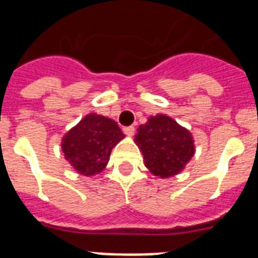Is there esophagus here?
<instances>
[{"instance_id":"obj_1","label":"esophagus","mask_w":258,"mask_h":258,"mask_svg":"<svg viewBox=\"0 0 258 258\" xmlns=\"http://www.w3.org/2000/svg\"><path fill=\"white\" fill-rule=\"evenodd\" d=\"M122 131H124V133L126 134L127 137H132L134 134V132H136V127L132 126V125H131V126H125Z\"/></svg>"}]
</instances>
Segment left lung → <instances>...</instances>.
Segmentation results:
<instances>
[{
  "instance_id": "obj_1",
  "label": "left lung",
  "mask_w": 258,
  "mask_h": 258,
  "mask_svg": "<svg viewBox=\"0 0 258 258\" xmlns=\"http://www.w3.org/2000/svg\"><path fill=\"white\" fill-rule=\"evenodd\" d=\"M136 142L142 150L146 166L161 178L181 172L195 152L190 132L164 115L152 116L140 125Z\"/></svg>"
}]
</instances>
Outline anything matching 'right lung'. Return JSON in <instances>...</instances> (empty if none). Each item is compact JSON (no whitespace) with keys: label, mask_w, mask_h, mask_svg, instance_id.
<instances>
[{"label":"right lung","mask_w":258,"mask_h":258,"mask_svg":"<svg viewBox=\"0 0 258 258\" xmlns=\"http://www.w3.org/2000/svg\"><path fill=\"white\" fill-rule=\"evenodd\" d=\"M124 138L113 120L90 113L64 136L61 150L75 169L84 175H94L103 170L109 154Z\"/></svg>","instance_id":"1"}]
</instances>
